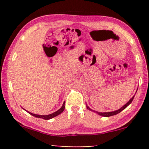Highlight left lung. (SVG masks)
Here are the masks:
<instances>
[{
	"mask_svg": "<svg viewBox=\"0 0 149 149\" xmlns=\"http://www.w3.org/2000/svg\"><path fill=\"white\" fill-rule=\"evenodd\" d=\"M138 90V89H137ZM134 96H135V95H134L133 97H132L131 99L129 101L127 102V103L125 104V105L123 106V107H122L121 109H118V110H117V111H112V112H108V113H100V112H95V111H93L94 112H95V113H97V114H98V115H101V116H103V117H111V116H113V115H117V114H118V113H119L120 112H121L122 111H123V110H124L125 109L126 107H127V106H129L130 104L132 103V100H133V99H134ZM87 109H89V110H90L91 111H92L93 110H91L90 108H89L88 106L87 105Z\"/></svg>",
	"mask_w": 149,
	"mask_h": 149,
	"instance_id": "obj_1",
	"label": "left lung"
}]
</instances>
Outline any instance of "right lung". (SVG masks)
Returning a JSON list of instances; mask_svg holds the SVG:
<instances>
[{"label": "right lung", "instance_id": "right-lung-1", "mask_svg": "<svg viewBox=\"0 0 149 149\" xmlns=\"http://www.w3.org/2000/svg\"><path fill=\"white\" fill-rule=\"evenodd\" d=\"M64 104H65V102H64V104H63V105H62V107H61L60 109L58 110V111H57L55 112V113H53L52 114H50V115H36V114H33V113H30V112H28V111H27L28 113L30 114V115H32V116H34V117H35L41 118V119H45V120H48V119H52V118L56 117V116H58V115H60V114L62 113V112L64 111V109H65ZM24 110H25V109H24Z\"/></svg>", "mask_w": 149, "mask_h": 149}]
</instances>
